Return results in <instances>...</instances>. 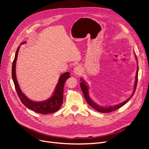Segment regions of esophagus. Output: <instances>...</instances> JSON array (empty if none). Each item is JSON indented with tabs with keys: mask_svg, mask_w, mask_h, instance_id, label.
Wrapping results in <instances>:
<instances>
[{
	"mask_svg": "<svg viewBox=\"0 0 149 149\" xmlns=\"http://www.w3.org/2000/svg\"><path fill=\"white\" fill-rule=\"evenodd\" d=\"M74 71V74L76 75H80L81 73L82 72V68L80 66H76L74 67V68L73 70Z\"/></svg>",
	"mask_w": 149,
	"mask_h": 149,
	"instance_id": "esophagus-1",
	"label": "esophagus"
}]
</instances>
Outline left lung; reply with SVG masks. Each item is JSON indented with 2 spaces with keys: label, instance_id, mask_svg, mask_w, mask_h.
Returning a JSON list of instances; mask_svg holds the SVG:
<instances>
[{
  "label": "left lung",
  "instance_id": "8db88e82",
  "mask_svg": "<svg viewBox=\"0 0 149 149\" xmlns=\"http://www.w3.org/2000/svg\"><path fill=\"white\" fill-rule=\"evenodd\" d=\"M136 58V60L137 61V58L136 55H135ZM138 63V62H137ZM138 71H139V67L137 66V72H136V81H135V83H134V91L132 93V96H130L129 99H127V100H125V101L119 103L118 104H116L114 106H101L98 105L97 103H96L94 101H93L91 97L89 96V86L87 85L85 81L83 79V78H81V82L80 83V86L81 88L82 89V91L83 93V94L84 96V97L86 99V100L89 106H91L93 108H94V109H96V111H97L98 112H102V113H106V112H112L114 111H116L117 109H119L120 107H121L122 106H123L125 103H127V102L130 100V98H131L134 94L135 93V91H136V86H137V76H138Z\"/></svg>",
  "mask_w": 149,
  "mask_h": 149
}]
</instances>
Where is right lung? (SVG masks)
<instances>
[{"mask_svg": "<svg viewBox=\"0 0 149 149\" xmlns=\"http://www.w3.org/2000/svg\"><path fill=\"white\" fill-rule=\"evenodd\" d=\"M25 43V42H22L21 45L24 44ZM19 48L20 46L18 47L17 49L14 60L13 61L12 68V76L13 83L15 84V88L16 89L17 93L18 94V96H19L21 102L24 104V106H25L26 107H28L29 109L37 112V113L48 114L54 113V112H56L58 110H59L63 104V88L66 79L70 78V73L69 72H66V73H65L64 74H63L60 76L59 79H58V84L56 86L55 91L53 93L52 96L50 98L48 99L47 100L39 102L33 101L32 100H31L29 98L26 97L21 91L16 77V61Z\"/></svg>", "mask_w": 149, "mask_h": 149, "instance_id": "1", "label": "right lung"}]
</instances>
